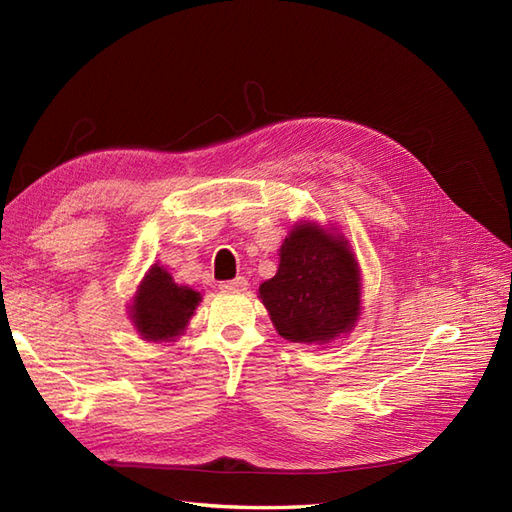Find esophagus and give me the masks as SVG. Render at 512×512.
Returning a JSON list of instances; mask_svg holds the SVG:
<instances>
[{"label":"esophagus","instance_id":"esophagus-1","mask_svg":"<svg viewBox=\"0 0 512 512\" xmlns=\"http://www.w3.org/2000/svg\"><path fill=\"white\" fill-rule=\"evenodd\" d=\"M247 286H250V284H247L245 277H235V280L222 282V284H220V288H222L224 292H245Z\"/></svg>","mask_w":512,"mask_h":512}]
</instances>
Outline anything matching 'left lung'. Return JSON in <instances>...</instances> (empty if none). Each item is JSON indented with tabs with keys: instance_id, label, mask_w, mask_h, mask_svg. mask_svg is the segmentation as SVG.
Masks as SVG:
<instances>
[{
	"instance_id": "1",
	"label": "left lung",
	"mask_w": 512,
	"mask_h": 512,
	"mask_svg": "<svg viewBox=\"0 0 512 512\" xmlns=\"http://www.w3.org/2000/svg\"><path fill=\"white\" fill-rule=\"evenodd\" d=\"M258 294L273 327L294 344H329L361 314V271L342 235L297 224L280 247V269Z\"/></svg>"
}]
</instances>
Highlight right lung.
Here are the masks:
<instances>
[{
	"mask_svg": "<svg viewBox=\"0 0 512 512\" xmlns=\"http://www.w3.org/2000/svg\"><path fill=\"white\" fill-rule=\"evenodd\" d=\"M200 299V292L175 284L164 267L153 265L134 294L130 318L147 342H175L188 327Z\"/></svg>",
	"mask_w": 512,
	"mask_h": 512,
	"instance_id": "obj_1",
	"label": "right lung"
}]
</instances>
